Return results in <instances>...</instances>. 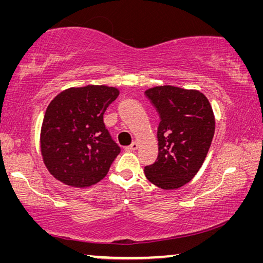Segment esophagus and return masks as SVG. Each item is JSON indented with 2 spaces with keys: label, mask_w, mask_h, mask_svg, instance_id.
<instances>
[{
  "label": "esophagus",
  "mask_w": 263,
  "mask_h": 263,
  "mask_svg": "<svg viewBox=\"0 0 263 263\" xmlns=\"http://www.w3.org/2000/svg\"><path fill=\"white\" fill-rule=\"evenodd\" d=\"M138 147H139V144H138L137 141H135V142H132L130 146H126L125 149L128 151V152H132V151H137Z\"/></svg>",
  "instance_id": "esophagus-1"
}]
</instances>
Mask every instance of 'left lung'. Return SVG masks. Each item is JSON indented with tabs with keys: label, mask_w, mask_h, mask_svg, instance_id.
Masks as SVG:
<instances>
[{
	"label": "left lung",
	"mask_w": 263,
	"mask_h": 263,
	"mask_svg": "<svg viewBox=\"0 0 263 263\" xmlns=\"http://www.w3.org/2000/svg\"><path fill=\"white\" fill-rule=\"evenodd\" d=\"M157 108L159 155L145 176L163 190L179 189L197 174L215 135V115L203 92L174 86L145 91Z\"/></svg>",
	"instance_id": "1"
}]
</instances>
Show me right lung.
Listing matches in <instances>:
<instances>
[{"label":"right lung","mask_w":263,"mask_h":263,"mask_svg":"<svg viewBox=\"0 0 263 263\" xmlns=\"http://www.w3.org/2000/svg\"><path fill=\"white\" fill-rule=\"evenodd\" d=\"M115 87H72L48 104L41 131V152L58 181L87 188L104 179L121 147L105 128L103 115L117 99Z\"/></svg>","instance_id":"add662e5"}]
</instances>
